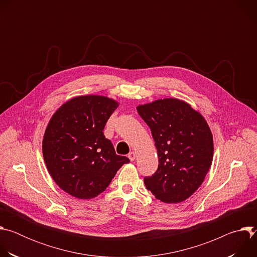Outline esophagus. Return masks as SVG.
I'll return each mask as SVG.
<instances>
[{"label": "esophagus", "mask_w": 257, "mask_h": 257, "mask_svg": "<svg viewBox=\"0 0 257 257\" xmlns=\"http://www.w3.org/2000/svg\"><path fill=\"white\" fill-rule=\"evenodd\" d=\"M128 158L131 162H133L135 159H136V154L134 152H131L129 155H128Z\"/></svg>", "instance_id": "obj_1"}]
</instances>
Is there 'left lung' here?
Segmentation results:
<instances>
[{"mask_svg":"<svg viewBox=\"0 0 257 257\" xmlns=\"http://www.w3.org/2000/svg\"><path fill=\"white\" fill-rule=\"evenodd\" d=\"M149 125L159 156L157 172L144 184L157 199L179 203L202 184L210 168L213 139L200 113L178 98L158 99L137 106Z\"/></svg>","mask_w":257,"mask_h":257,"instance_id":"1","label":"left lung"}]
</instances>
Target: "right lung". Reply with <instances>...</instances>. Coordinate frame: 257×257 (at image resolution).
Here are the masks:
<instances>
[{
    "label": "right lung",
    "instance_id": "1",
    "mask_svg": "<svg viewBox=\"0 0 257 257\" xmlns=\"http://www.w3.org/2000/svg\"><path fill=\"white\" fill-rule=\"evenodd\" d=\"M119 102L102 95H81L63 103L51 118L43 155L57 185L79 199L105 190L129 159L116 155L103 128Z\"/></svg>",
    "mask_w": 257,
    "mask_h": 257
}]
</instances>
